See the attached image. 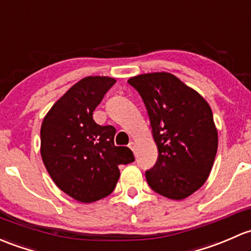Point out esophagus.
Instances as JSON below:
<instances>
[{"label": "esophagus", "mask_w": 251, "mask_h": 251, "mask_svg": "<svg viewBox=\"0 0 251 251\" xmlns=\"http://www.w3.org/2000/svg\"><path fill=\"white\" fill-rule=\"evenodd\" d=\"M128 148H130V149L134 152V151H136V143H134V142H130V144H128Z\"/></svg>", "instance_id": "34e87169"}]
</instances>
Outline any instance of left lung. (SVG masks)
<instances>
[{"label":"left lung","instance_id":"obj_1","mask_svg":"<svg viewBox=\"0 0 251 251\" xmlns=\"http://www.w3.org/2000/svg\"><path fill=\"white\" fill-rule=\"evenodd\" d=\"M146 104L159 150L146 172L149 186L171 200H184L207 180L218 150V131L204 99L176 75L147 73L128 79Z\"/></svg>","mask_w":251,"mask_h":251}]
</instances>
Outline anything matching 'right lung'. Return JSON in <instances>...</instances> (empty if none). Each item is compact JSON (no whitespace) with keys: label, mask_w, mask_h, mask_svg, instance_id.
Instances as JSON below:
<instances>
[{"label":"right lung","mask_w":251,"mask_h":251,"mask_svg":"<svg viewBox=\"0 0 251 251\" xmlns=\"http://www.w3.org/2000/svg\"><path fill=\"white\" fill-rule=\"evenodd\" d=\"M115 84L86 77L51 107L41 127V155L54 183L79 202L99 201L113 192L119 165L133 162L127 147H117L112 125L95 123L92 113Z\"/></svg>","instance_id":"add662e5"}]
</instances>
